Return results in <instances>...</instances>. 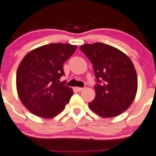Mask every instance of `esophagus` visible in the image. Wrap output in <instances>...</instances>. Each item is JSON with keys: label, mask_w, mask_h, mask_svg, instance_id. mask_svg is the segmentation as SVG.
I'll list each match as a JSON object with an SVG mask.
<instances>
[{"label": "esophagus", "mask_w": 156, "mask_h": 156, "mask_svg": "<svg viewBox=\"0 0 156 156\" xmlns=\"http://www.w3.org/2000/svg\"><path fill=\"white\" fill-rule=\"evenodd\" d=\"M76 89L77 90V92H81V91H83V89H84V88H81V87H76Z\"/></svg>", "instance_id": "1"}]
</instances>
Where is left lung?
I'll list each match as a JSON object with an SVG mask.
<instances>
[{
    "instance_id": "8db88e82",
    "label": "left lung",
    "mask_w": 156,
    "mask_h": 156,
    "mask_svg": "<svg viewBox=\"0 0 156 156\" xmlns=\"http://www.w3.org/2000/svg\"><path fill=\"white\" fill-rule=\"evenodd\" d=\"M80 50L93 66L95 98L89 106L103 118L121 115L131 105L137 91L132 61L118 48L101 42L86 44Z\"/></svg>"
}]
</instances>
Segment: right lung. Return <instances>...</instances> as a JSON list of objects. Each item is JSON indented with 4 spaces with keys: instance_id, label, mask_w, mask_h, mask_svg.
I'll return each instance as SVG.
<instances>
[{
    "instance_id": "add662e5",
    "label": "right lung",
    "mask_w": 156,
    "mask_h": 156,
    "mask_svg": "<svg viewBox=\"0 0 156 156\" xmlns=\"http://www.w3.org/2000/svg\"><path fill=\"white\" fill-rule=\"evenodd\" d=\"M76 49L67 43H51L34 49L22 60L16 71V89L33 115L52 118L70 101L73 89L60 79L64 75L63 64Z\"/></svg>"
}]
</instances>
